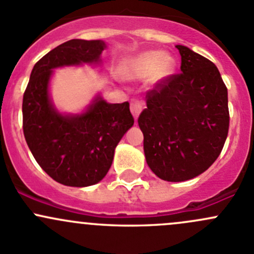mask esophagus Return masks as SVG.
Masks as SVG:
<instances>
[{
  "label": "esophagus",
  "mask_w": 254,
  "mask_h": 254,
  "mask_svg": "<svg viewBox=\"0 0 254 254\" xmlns=\"http://www.w3.org/2000/svg\"><path fill=\"white\" fill-rule=\"evenodd\" d=\"M143 108H145V103L142 101H139V99H132L131 103H130V111H131L135 119L139 118L140 113L142 112Z\"/></svg>",
  "instance_id": "obj_1"
}]
</instances>
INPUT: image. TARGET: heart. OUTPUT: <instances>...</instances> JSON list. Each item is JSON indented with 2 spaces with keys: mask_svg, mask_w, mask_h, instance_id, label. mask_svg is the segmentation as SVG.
Wrapping results in <instances>:
<instances>
[{
  "mask_svg": "<svg viewBox=\"0 0 254 254\" xmlns=\"http://www.w3.org/2000/svg\"><path fill=\"white\" fill-rule=\"evenodd\" d=\"M176 61L171 55L163 54L162 51H146L132 59L124 70L127 78H140L151 76V82L157 83L167 78L175 71Z\"/></svg>",
  "mask_w": 254,
  "mask_h": 254,
  "instance_id": "heart-1",
  "label": "heart"
}]
</instances>
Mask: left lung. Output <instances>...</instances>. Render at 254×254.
I'll return each instance as SVG.
<instances>
[{"instance_id": "8db88e82", "label": "left lung", "mask_w": 254, "mask_h": 254, "mask_svg": "<svg viewBox=\"0 0 254 254\" xmlns=\"http://www.w3.org/2000/svg\"><path fill=\"white\" fill-rule=\"evenodd\" d=\"M181 73L146 94L139 127L146 162L158 178L183 182L205 172L221 153L230 114L227 88L214 63L177 45Z\"/></svg>"}]
</instances>
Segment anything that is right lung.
Masks as SVG:
<instances>
[{
    "mask_svg": "<svg viewBox=\"0 0 254 254\" xmlns=\"http://www.w3.org/2000/svg\"><path fill=\"white\" fill-rule=\"evenodd\" d=\"M106 43L72 39L43 56L33 67L23 94V132L38 165L68 187L98 183L111 168L114 150L134 125L129 103L97 97L79 115L60 114L49 98L53 68L98 63Z\"/></svg>",
    "mask_w": 254,
    "mask_h": 254,
    "instance_id": "add662e5",
    "label": "right lung"
}]
</instances>
